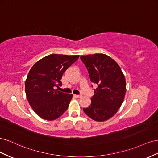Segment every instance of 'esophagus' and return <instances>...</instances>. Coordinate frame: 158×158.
<instances>
[{
  "mask_svg": "<svg viewBox=\"0 0 158 158\" xmlns=\"http://www.w3.org/2000/svg\"><path fill=\"white\" fill-rule=\"evenodd\" d=\"M73 96L76 98H80L81 97V94H73Z\"/></svg>",
  "mask_w": 158,
  "mask_h": 158,
  "instance_id": "34e87169",
  "label": "esophagus"
}]
</instances>
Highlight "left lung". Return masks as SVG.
<instances>
[{
  "label": "left lung",
  "mask_w": 158,
  "mask_h": 158,
  "mask_svg": "<svg viewBox=\"0 0 158 158\" xmlns=\"http://www.w3.org/2000/svg\"><path fill=\"white\" fill-rule=\"evenodd\" d=\"M80 58L87 67L91 81L97 87L94 89L91 105L84 108L83 111L95 121L109 119L119 109L126 93L127 84L120 67L114 60L102 53Z\"/></svg>",
  "instance_id": "obj_1"
}]
</instances>
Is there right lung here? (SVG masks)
<instances>
[{
	"label": "right lung",
	"mask_w": 158,
	"mask_h": 158,
	"mask_svg": "<svg viewBox=\"0 0 158 158\" xmlns=\"http://www.w3.org/2000/svg\"><path fill=\"white\" fill-rule=\"evenodd\" d=\"M79 56L51 54L32 66L25 82L27 99L42 118L53 120L67 109L73 94L56 89L61 86L62 75Z\"/></svg>",
	"instance_id": "add662e5"
}]
</instances>
